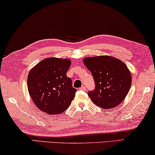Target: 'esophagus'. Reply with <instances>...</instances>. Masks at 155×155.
I'll return each instance as SVG.
<instances>
[{"instance_id": "obj_1", "label": "esophagus", "mask_w": 155, "mask_h": 155, "mask_svg": "<svg viewBox=\"0 0 155 155\" xmlns=\"http://www.w3.org/2000/svg\"><path fill=\"white\" fill-rule=\"evenodd\" d=\"M80 91H86V88L85 87V86H82V87L81 88H80Z\"/></svg>"}]
</instances>
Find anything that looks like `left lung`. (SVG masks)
Instances as JSON below:
<instances>
[{
  "instance_id": "8db88e82",
  "label": "left lung",
  "mask_w": 155,
  "mask_h": 155,
  "mask_svg": "<svg viewBox=\"0 0 155 155\" xmlns=\"http://www.w3.org/2000/svg\"><path fill=\"white\" fill-rule=\"evenodd\" d=\"M95 84L88 95L94 104L104 109L117 106L125 98L131 86V75L127 65L109 56L88 57L83 60Z\"/></svg>"
}]
</instances>
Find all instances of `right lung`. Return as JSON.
<instances>
[{
	"mask_svg": "<svg viewBox=\"0 0 155 155\" xmlns=\"http://www.w3.org/2000/svg\"><path fill=\"white\" fill-rule=\"evenodd\" d=\"M69 59L45 58L29 72L27 85L36 106L48 114H58L71 105L77 91L67 76Z\"/></svg>",
	"mask_w": 155,
	"mask_h": 155,
	"instance_id": "1",
	"label": "right lung"
}]
</instances>
